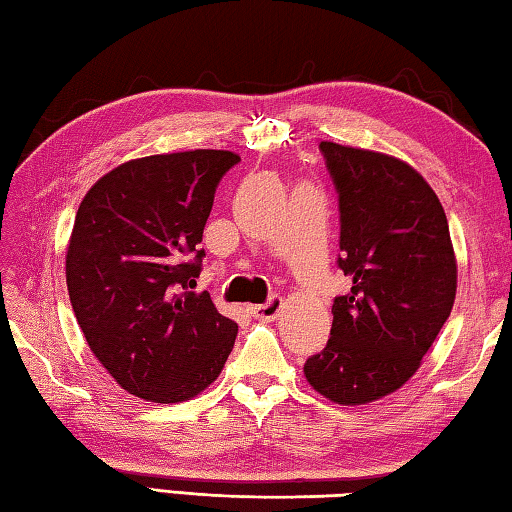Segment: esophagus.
Here are the masks:
<instances>
[{
    "label": "esophagus",
    "mask_w": 512,
    "mask_h": 512,
    "mask_svg": "<svg viewBox=\"0 0 512 512\" xmlns=\"http://www.w3.org/2000/svg\"><path fill=\"white\" fill-rule=\"evenodd\" d=\"M281 310H283V301H281V298L274 296L272 301H267L263 305H254L252 314L256 318H263V321H274V318L281 314Z\"/></svg>",
    "instance_id": "1"
}]
</instances>
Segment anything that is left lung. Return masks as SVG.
Here are the masks:
<instances>
[{
	"mask_svg": "<svg viewBox=\"0 0 512 512\" xmlns=\"http://www.w3.org/2000/svg\"><path fill=\"white\" fill-rule=\"evenodd\" d=\"M339 189L341 258L350 292L334 298L325 350L305 363L312 388L365 406L403 388L435 343L457 296L448 218L401 158L323 140Z\"/></svg>",
	"mask_w": 512,
	"mask_h": 512,
	"instance_id": "8db88e82",
	"label": "left lung"
}]
</instances>
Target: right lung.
<instances>
[{"label": "right lung", "mask_w": 512, "mask_h": 512, "mask_svg": "<svg viewBox=\"0 0 512 512\" xmlns=\"http://www.w3.org/2000/svg\"><path fill=\"white\" fill-rule=\"evenodd\" d=\"M238 160L223 149L127 160L80 202L66 287L93 356L133 397L189 401L225 368L238 325L191 289L216 187Z\"/></svg>", "instance_id": "right-lung-1"}]
</instances>
